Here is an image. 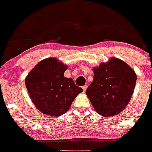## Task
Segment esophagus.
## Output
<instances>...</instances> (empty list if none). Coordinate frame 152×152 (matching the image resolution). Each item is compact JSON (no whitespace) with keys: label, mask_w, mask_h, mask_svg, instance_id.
I'll list each match as a JSON object with an SVG mask.
<instances>
[{"label":"esophagus","mask_w":152,"mask_h":152,"mask_svg":"<svg viewBox=\"0 0 152 152\" xmlns=\"http://www.w3.org/2000/svg\"><path fill=\"white\" fill-rule=\"evenodd\" d=\"M83 91H86V89H87V86H83Z\"/></svg>","instance_id":"1"}]
</instances>
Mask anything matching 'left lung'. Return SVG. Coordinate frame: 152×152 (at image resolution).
<instances>
[{"instance_id":"obj_1","label":"left lung","mask_w":152,"mask_h":152,"mask_svg":"<svg viewBox=\"0 0 152 152\" xmlns=\"http://www.w3.org/2000/svg\"><path fill=\"white\" fill-rule=\"evenodd\" d=\"M93 70V82L88 87L86 94L95 111L105 117L120 113L134 93L135 72L125 62L114 58Z\"/></svg>"}]
</instances>
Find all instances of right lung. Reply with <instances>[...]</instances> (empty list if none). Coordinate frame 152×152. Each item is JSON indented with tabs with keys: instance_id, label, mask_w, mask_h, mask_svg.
<instances>
[{
	"instance_id": "1",
	"label": "right lung",
	"mask_w": 152,
	"mask_h": 152,
	"mask_svg": "<svg viewBox=\"0 0 152 152\" xmlns=\"http://www.w3.org/2000/svg\"><path fill=\"white\" fill-rule=\"evenodd\" d=\"M67 66L56 58L39 62L28 73L25 86L31 100L45 115L60 116L69 110L83 88L64 73Z\"/></svg>"
}]
</instances>
